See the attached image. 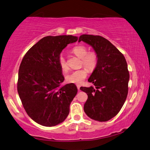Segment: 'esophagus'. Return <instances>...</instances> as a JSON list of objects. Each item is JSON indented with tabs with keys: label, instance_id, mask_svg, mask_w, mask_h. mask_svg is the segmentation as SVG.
I'll return each mask as SVG.
<instances>
[{
	"label": "esophagus",
	"instance_id": "34e87169",
	"mask_svg": "<svg viewBox=\"0 0 150 150\" xmlns=\"http://www.w3.org/2000/svg\"><path fill=\"white\" fill-rule=\"evenodd\" d=\"M77 89L79 91H80V85H77Z\"/></svg>",
	"mask_w": 150,
	"mask_h": 150
}]
</instances>
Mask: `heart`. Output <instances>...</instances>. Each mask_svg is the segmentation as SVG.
Segmentation results:
<instances>
[{
	"mask_svg": "<svg viewBox=\"0 0 150 150\" xmlns=\"http://www.w3.org/2000/svg\"><path fill=\"white\" fill-rule=\"evenodd\" d=\"M72 52L76 56L81 59V65H84L89 71H93L96 68L98 63V56L96 52H88V49L83 45L75 47ZM58 62L61 69L63 71L68 70V64L63 54H61L59 55ZM87 73L88 71L85 68L73 71L66 76V80L71 83L81 84L86 78Z\"/></svg>",
	"mask_w": 150,
	"mask_h": 150,
	"instance_id": "1",
	"label": "heart"
}]
</instances>
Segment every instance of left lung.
Masks as SVG:
<instances>
[{
	"mask_svg": "<svg viewBox=\"0 0 150 150\" xmlns=\"http://www.w3.org/2000/svg\"><path fill=\"white\" fill-rule=\"evenodd\" d=\"M81 41L91 45L98 56L97 65L88 79L95 87H80L88 96L84 111L92 120L107 122L120 112L127 98L129 74L126 60L103 37L82 35Z\"/></svg>",
	"mask_w": 150,
	"mask_h": 150,
	"instance_id": "8db88e82",
	"label": "left lung"
}]
</instances>
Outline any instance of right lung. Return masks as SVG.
Returning a JSON list of instances; mask_svg holds the SVG:
<instances>
[{"label": "right lung", "instance_id": "obj_1", "mask_svg": "<svg viewBox=\"0 0 150 150\" xmlns=\"http://www.w3.org/2000/svg\"><path fill=\"white\" fill-rule=\"evenodd\" d=\"M78 40L72 35L47 36L24 56L18 70L17 91L28 115L47 127L62 123L77 93L74 83L61 86L64 78L58 59L61 51Z\"/></svg>", "mask_w": 150, "mask_h": 150}]
</instances>
